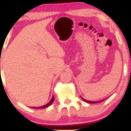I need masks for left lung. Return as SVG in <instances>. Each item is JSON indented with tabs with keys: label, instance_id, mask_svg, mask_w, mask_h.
<instances>
[{
	"label": "left lung",
	"instance_id": "left-lung-1",
	"mask_svg": "<svg viewBox=\"0 0 131 131\" xmlns=\"http://www.w3.org/2000/svg\"><path fill=\"white\" fill-rule=\"evenodd\" d=\"M82 99L83 100V101H85V102H86V103H90V104H94V103H100V102H101V101H104V100H101V101H88V100H85L84 99V98H82Z\"/></svg>",
	"mask_w": 131,
	"mask_h": 131
}]
</instances>
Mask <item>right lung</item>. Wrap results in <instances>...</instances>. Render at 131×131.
I'll list each match as a JSON object with an SVG mask.
<instances>
[{"label": "right lung", "instance_id": "right-lung-1", "mask_svg": "<svg viewBox=\"0 0 131 131\" xmlns=\"http://www.w3.org/2000/svg\"><path fill=\"white\" fill-rule=\"evenodd\" d=\"M53 101H54V96H53L51 101H50L48 104H46V105H43V106L39 107H32V108H46V107H49V105H51L52 104Z\"/></svg>", "mask_w": 131, "mask_h": 131}]
</instances>
